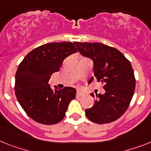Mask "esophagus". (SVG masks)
<instances>
[{"instance_id": "esophagus-1", "label": "esophagus", "mask_w": 151, "mask_h": 151, "mask_svg": "<svg viewBox=\"0 0 151 151\" xmlns=\"http://www.w3.org/2000/svg\"><path fill=\"white\" fill-rule=\"evenodd\" d=\"M77 97H82L83 95V93H82V92H81V91H78L77 92Z\"/></svg>"}]
</instances>
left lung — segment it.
Listing matches in <instances>:
<instances>
[{
  "label": "left lung",
  "instance_id": "left-lung-1",
  "mask_svg": "<svg viewBox=\"0 0 151 151\" xmlns=\"http://www.w3.org/2000/svg\"><path fill=\"white\" fill-rule=\"evenodd\" d=\"M74 44L83 56L93 60V74L105 90L104 94L96 95L94 105L85 110L86 116L99 124L115 121L128 108L134 93L136 80L130 62L117 49L101 43Z\"/></svg>",
  "mask_w": 151,
  "mask_h": 151
}]
</instances>
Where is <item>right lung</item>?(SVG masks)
<instances>
[{
	"instance_id": "right-lung-1",
	"label": "right lung",
	"mask_w": 151,
	"mask_h": 151,
	"mask_svg": "<svg viewBox=\"0 0 151 151\" xmlns=\"http://www.w3.org/2000/svg\"><path fill=\"white\" fill-rule=\"evenodd\" d=\"M78 51L71 42H54L35 48L19 64L15 75V95L30 118L42 124H58L64 119L76 90L65 87L52 89L48 81L59 71L63 61Z\"/></svg>"
}]
</instances>
